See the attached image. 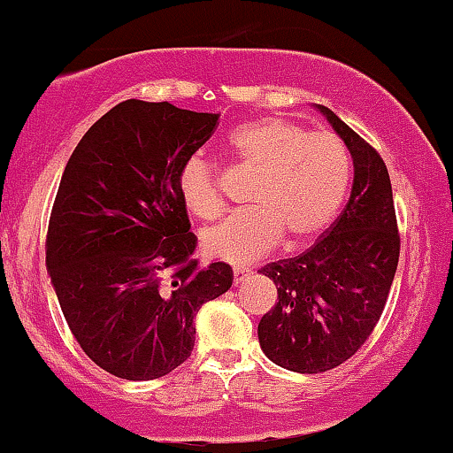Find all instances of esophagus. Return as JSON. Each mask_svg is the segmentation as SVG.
I'll list each match as a JSON object with an SVG mask.
<instances>
[{
    "instance_id": "1",
    "label": "esophagus",
    "mask_w": 453,
    "mask_h": 453,
    "mask_svg": "<svg viewBox=\"0 0 453 453\" xmlns=\"http://www.w3.org/2000/svg\"><path fill=\"white\" fill-rule=\"evenodd\" d=\"M248 274H250V272L243 270V267H234V285L243 283V280L248 279Z\"/></svg>"
}]
</instances>
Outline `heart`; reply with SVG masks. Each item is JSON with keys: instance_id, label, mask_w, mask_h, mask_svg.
I'll use <instances>...</instances> for the list:
<instances>
[{"instance_id": "obj_1", "label": "heart", "mask_w": 453, "mask_h": 453, "mask_svg": "<svg viewBox=\"0 0 453 453\" xmlns=\"http://www.w3.org/2000/svg\"><path fill=\"white\" fill-rule=\"evenodd\" d=\"M227 152L241 168L257 173L248 203L201 234L205 254L250 263L270 252L280 236L288 245L314 239L345 199L352 161L345 143L329 133H310L283 117L236 126ZM179 195L195 217L212 221L223 212L219 173L203 157H190L177 177Z\"/></svg>"}]
</instances>
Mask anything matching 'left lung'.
I'll list each match as a JSON object with an SVG mask.
<instances>
[{"label": "left lung", "instance_id": "1", "mask_svg": "<svg viewBox=\"0 0 453 453\" xmlns=\"http://www.w3.org/2000/svg\"><path fill=\"white\" fill-rule=\"evenodd\" d=\"M319 110L354 159L352 195L310 250L261 267L279 298L258 323V343L272 363L301 374L334 370L363 348L383 314L401 254L383 157L332 110Z\"/></svg>", "mask_w": 453, "mask_h": 453}]
</instances>
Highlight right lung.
I'll return each mask as SVG.
<instances>
[{
  "label": "right lung",
  "mask_w": 453,
  "mask_h": 453,
  "mask_svg": "<svg viewBox=\"0 0 453 453\" xmlns=\"http://www.w3.org/2000/svg\"><path fill=\"white\" fill-rule=\"evenodd\" d=\"M219 115L128 99L79 142L61 177L46 265L79 348L101 370L152 380L190 358L201 305L232 285L227 263L195 258L181 165Z\"/></svg>",
  "instance_id": "right-lung-1"
}]
</instances>
